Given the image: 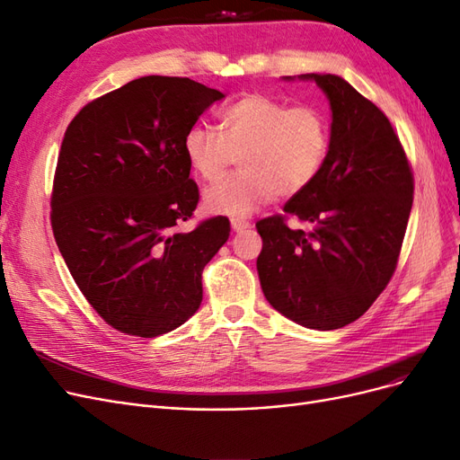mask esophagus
<instances>
[{
	"label": "esophagus",
	"instance_id": "esophagus-1",
	"mask_svg": "<svg viewBox=\"0 0 460 460\" xmlns=\"http://www.w3.org/2000/svg\"><path fill=\"white\" fill-rule=\"evenodd\" d=\"M230 225H232L234 232H242V230L252 226V225H249V220H243V218H232Z\"/></svg>",
	"mask_w": 460,
	"mask_h": 460
}]
</instances>
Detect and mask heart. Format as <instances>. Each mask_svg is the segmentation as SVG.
<instances>
[{
    "label": "heart",
    "instance_id": "b5f03b06",
    "mask_svg": "<svg viewBox=\"0 0 460 460\" xmlns=\"http://www.w3.org/2000/svg\"><path fill=\"white\" fill-rule=\"evenodd\" d=\"M220 130L193 124L184 136L190 169L217 182L240 155L242 171L205 193L211 213L245 217L278 193L309 188L330 149V120L314 105H294L267 93H245L220 111Z\"/></svg>",
    "mask_w": 460,
    "mask_h": 460
}]
</instances>
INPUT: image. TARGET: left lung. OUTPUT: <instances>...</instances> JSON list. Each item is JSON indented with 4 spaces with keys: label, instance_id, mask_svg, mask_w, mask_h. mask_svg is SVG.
Segmentation results:
<instances>
[{
    "label": "left lung",
    "instance_id": "obj_1",
    "mask_svg": "<svg viewBox=\"0 0 460 460\" xmlns=\"http://www.w3.org/2000/svg\"><path fill=\"white\" fill-rule=\"evenodd\" d=\"M299 78L328 95L330 149L314 182L284 205L286 215L255 225L257 270L278 313L305 328L338 330L363 316L392 280L414 178L392 122L370 100L336 75ZM288 216L312 230L289 229Z\"/></svg>",
    "mask_w": 460,
    "mask_h": 460
}]
</instances>
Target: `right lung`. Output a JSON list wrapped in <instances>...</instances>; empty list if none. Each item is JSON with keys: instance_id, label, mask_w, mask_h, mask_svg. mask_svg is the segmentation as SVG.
Segmentation results:
<instances>
[{"instance_id": "right-lung-1", "label": "right lung", "mask_w": 460, "mask_h": 460, "mask_svg": "<svg viewBox=\"0 0 460 460\" xmlns=\"http://www.w3.org/2000/svg\"><path fill=\"white\" fill-rule=\"evenodd\" d=\"M225 93L178 76L136 78L80 109L65 132L51 228L82 296L109 326L155 338L203 299L226 217L178 232L199 201L184 136Z\"/></svg>"}]
</instances>
